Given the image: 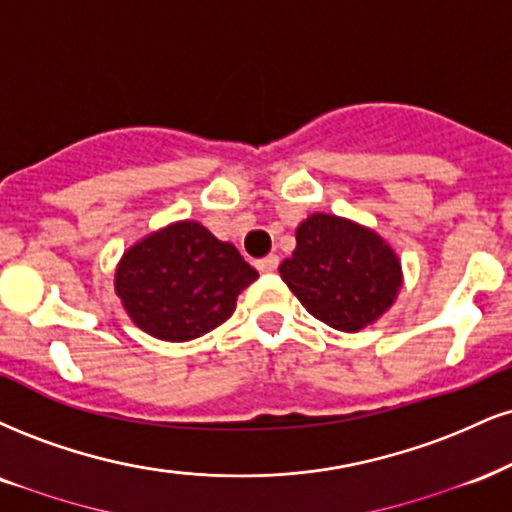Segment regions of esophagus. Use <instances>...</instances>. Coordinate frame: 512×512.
I'll return each instance as SVG.
<instances>
[{
  "mask_svg": "<svg viewBox=\"0 0 512 512\" xmlns=\"http://www.w3.org/2000/svg\"><path fill=\"white\" fill-rule=\"evenodd\" d=\"M255 264H257V269H260V272L272 274V272H276V269H279V257L267 255V257H262V260H257Z\"/></svg>",
  "mask_w": 512,
  "mask_h": 512,
  "instance_id": "obj_1",
  "label": "esophagus"
}]
</instances>
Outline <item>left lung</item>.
<instances>
[{"label":"left lung","instance_id":"obj_1","mask_svg":"<svg viewBox=\"0 0 512 512\" xmlns=\"http://www.w3.org/2000/svg\"><path fill=\"white\" fill-rule=\"evenodd\" d=\"M293 257L281 279L319 322L338 331H360L396 300L400 262L377 233L353 221L312 214L295 231Z\"/></svg>","mask_w":512,"mask_h":512}]
</instances>
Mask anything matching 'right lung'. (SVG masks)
Masks as SVG:
<instances>
[{
	"label": "right lung",
	"instance_id": "add662e5",
	"mask_svg": "<svg viewBox=\"0 0 512 512\" xmlns=\"http://www.w3.org/2000/svg\"><path fill=\"white\" fill-rule=\"evenodd\" d=\"M255 279L231 243L197 221H178L123 255L114 286L140 329L162 341H190L224 324Z\"/></svg>",
	"mask_w": 512,
	"mask_h": 512
}]
</instances>
